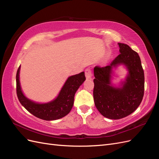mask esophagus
<instances>
[{
    "instance_id": "esophagus-1",
    "label": "esophagus",
    "mask_w": 159,
    "mask_h": 159,
    "mask_svg": "<svg viewBox=\"0 0 159 159\" xmlns=\"http://www.w3.org/2000/svg\"><path fill=\"white\" fill-rule=\"evenodd\" d=\"M85 74L87 79H91L92 78V72L90 69H86L85 71Z\"/></svg>"
}]
</instances>
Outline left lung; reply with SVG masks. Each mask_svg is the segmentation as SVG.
<instances>
[{
	"label": "left lung",
	"instance_id": "left-lung-1",
	"mask_svg": "<svg viewBox=\"0 0 159 159\" xmlns=\"http://www.w3.org/2000/svg\"><path fill=\"white\" fill-rule=\"evenodd\" d=\"M120 54L110 65L93 69V99L96 108L111 119L125 117L141 104L145 89V76L139 54L128 45L118 43ZM123 65L128 71L118 86L112 84L114 70Z\"/></svg>",
	"mask_w": 159,
	"mask_h": 159
}]
</instances>
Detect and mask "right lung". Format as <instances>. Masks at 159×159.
Listing matches in <instances>:
<instances>
[{
	"label": "right lung",
	"instance_id": "right-lung-1",
	"mask_svg": "<svg viewBox=\"0 0 159 159\" xmlns=\"http://www.w3.org/2000/svg\"><path fill=\"white\" fill-rule=\"evenodd\" d=\"M20 66L18 69L16 80V93L19 102L28 112L35 117L53 121L68 115L73 107L75 93L85 80L84 71L68 77L57 97L48 103H38L26 98L22 90L20 82Z\"/></svg>",
	"mask_w": 159,
	"mask_h": 159
}]
</instances>
